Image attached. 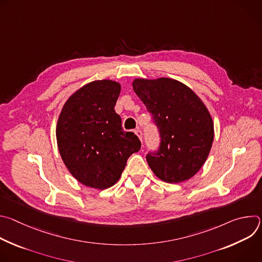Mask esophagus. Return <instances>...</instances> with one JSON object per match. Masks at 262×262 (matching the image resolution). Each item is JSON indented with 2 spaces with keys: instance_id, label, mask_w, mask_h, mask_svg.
Here are the masks:
<instances>
[{
  "instance_id": "1",
  "label": "esophagus",
  "mask_w": 262,
  "mask_h": 262,
  "mask_svg": "<svg viewBox=\"0 0 262 262\" xmlns=\"http://www.w3.org/2000/svg\"><path fill=\"white\" fill-rule=\"evenodd\" d=\"M135 133H136V135L139 137V139L142 141V130H141L140 128H137V129L135 130Z\"/></svg>"
}]
</instances>
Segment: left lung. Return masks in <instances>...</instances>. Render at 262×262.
Returning <instances> with one entry per match:
<instances>
[{"mask_svg": "<svg viewBox=\"0 0 262 262\" xmlns=\"http://www.w3.org/2000/svg\"><path fill=\"white\" fill-rule=\"evenodd\" d=\"M133 88L159 128V150L146 156L163 181L178 183L193 177L205 163L213 142V122L199 96L169 78L135 79Z\"/></svg>", "mask_w": 262, "mask_h": 262, "instance_id": "left-lung-1", "label": "left lung"}]
</instances>
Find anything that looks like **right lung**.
<instances>
[{
    "mask_svg": "<svg viewBox=\"0 0 262 262\" xmlns=\"http://www.w3.org/2000/svg\"><path fill=\"white\" fill-rule=\"evenodd\" d=\"M121 86L93 81L74 92L60 113L56 136L60 156L71 175L93 189L114 185L127 159L141 148L139 138L124 132L114 106Z\"/></svg>",
    "mask_w": 262,
    "mask_h": 262,
    "instance_id": "right-lung-1",
    "label": "right lung"
}]
</instances>
